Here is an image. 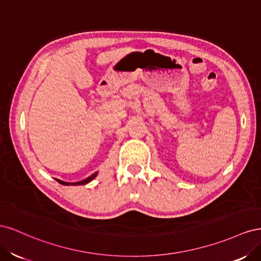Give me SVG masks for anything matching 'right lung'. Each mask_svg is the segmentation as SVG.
Masks as SVG:
<instances>
[{
	"label": "right lung",
	"mask_w": 261,
	"mask_h": 261,
	"mask_svg": "<svg viewBox=\"0 0 261 261\" xmlns=\"http://www.w3.org/2000/svg\"><path fill=\"white\" fill-rule=\"evenodd\" d=\"M98 175V172H96V173H93L92 175H90V176H88L87 178H85V179H83V180H80V181H74V183H68V181H64V180H61V179H58V178H55L57 179L60 184H62V185H66V186H69V185H85V184H88L89 181H91L94 177H96Z\"/></svg>",
	"instance_id": "right-lung-1"
}]
</instances>
